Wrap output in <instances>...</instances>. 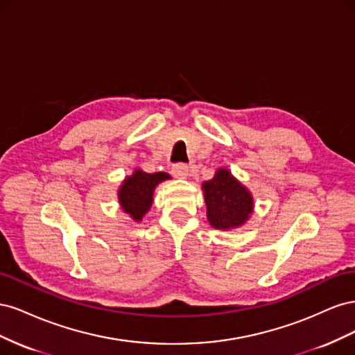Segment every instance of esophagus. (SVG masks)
Listing matches in <instances>:
<instances>
[{"label": "esophagus", "mask_w": 355, "mask_h": 355, "mask_svg": "<svg viewBox=\"0 0 355 355\" xmlns=\"http://www.w3.org/2000/svg\"><path fill=\"white\" fill-rule=\"evenodd\" d=\"M188 171H189V167L185 163H178L171 167V175H173L175 178H179V179L187 178Z\"/></svg>", "instance_id": "obj_1"}]
</instances>
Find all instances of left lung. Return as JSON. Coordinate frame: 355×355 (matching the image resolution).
<instances>
[{"instance_id":"obj_1","label":"left lung","mask_w":355,"mask_h":355,"mask_svg":"<svg viewBox=\"0 0 355 355\" xmlns=\"http://www.w3.org/2000/svg\"><path fill=\"white\" fill-rule=\"evenodd\" d=\"M202 189L211 227L235 228L249 219L253 209L250 192L239 184L228 170H218L213 179L204 182Z\"/></svg>"}]
</instances>
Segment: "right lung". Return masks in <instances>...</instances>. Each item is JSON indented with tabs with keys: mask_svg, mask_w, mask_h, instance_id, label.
<instances>
[{
	"mask_svg": "<svg viewBox=\"0 0 355 355\" xmlns=\"http://www.w3.org/2000/svg\"><path fill=\"white\" fill-rule=\"evenodd\" d=\"M170 176L163 171L157 173H145L142 170H136L133 176L127 178L121 185L118 198L125 213L130 214L135 220H141L144 214L153 204L154 188Z\"/></svg>",
	"mask_w": 355,
	"mask_h": 355,
	"instance_id": "1",
	"label": "right lung"
}]
</instances>
